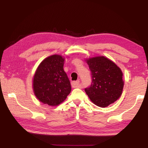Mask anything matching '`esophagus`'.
<instances>
[{"label": "esophagus", "instance_id": "obj_1", "mask_svg": "<svg viewBox=\"0 0 148 148\" xmlns=\"http://www.w3.org/2000/svg\"><path fill=\"white\" fill-rule=\"evenodd\" d=\"M80 82L79 81H76V82H71V86L73 88H79V85H80Z\"/></svg>", "mask_w": 148, "mask_h": 148}]
</instances>
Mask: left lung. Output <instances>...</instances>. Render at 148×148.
Masks as SVG:
<instances>
[{
    "label": "left lung",
    "instance_id": "obj_1",
    "mask_svg": "<svg viewBox=\"0 0 148 148\" xmlns=\"http://www.w3.org/2000/svg\"><path fill=\"white\" fill-rule=\"evenodd\" d=\"M92 75V84L85 92L95 104L106 107L120 98L124 82L121 69L104 56L86 59Z\"/></svg>",
    "mask_w": 148,
    "mask_h": 148
}]
</instances>
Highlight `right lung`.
<instances>
[{
    "instance_id": "obj_1",
    "label": "right lung",
    "mask_w": 148,
    "mask_h": 148,
    "mask_svg": "<svg viewBox=\"0 0 148 148\" xmlns=\"http://www.w3.org/2000/svg\"><path fill=\"white\" fill-rule=\"evenodd\" d=\"M64 58L58 54L46 58L36 70L33 79L35 96L40 102L57 106L71 91L70 81L64 71Z\"/></svg>"
}]
</instances>
